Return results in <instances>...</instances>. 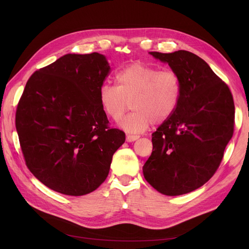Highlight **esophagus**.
<instances>
[{"label": "esophagus", "instance_id": "esophagus-1", "mask_svg": "<svg viewBox=\"0 0 249 249\" xmlns=\"http://www.w3.org/2000/svg\"><path fill=\"white\" fill-rule=\"evenodd\" d=\"M140 136H138V135H131V134H127L126 135V141L127 142H132V141H135L137 140Z\"/></svg>", "mask_w": 249, "mask_h": 249}]
</instances>
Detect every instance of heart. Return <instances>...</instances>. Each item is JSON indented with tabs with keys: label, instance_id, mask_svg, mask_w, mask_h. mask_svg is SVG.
<instances>
[{
	"label": "heart",
	"instance_id": "heart-1",
	"mask_svg": "<svg viewBox=\"0 0 249 249\" xmlns=\"http://www.w3.org/2000/svg\"><path fill=\"white\" fill-rule=\"evenodd\" d=\"M115 84L100 88L102 109L113 122H119L130 109L133 112L124 118L120 125L126 132L145 131L153 124H160L175 113L182 84L172 70L136 62L125 66L115 74Z\"/></svg>",
	"mask_w": 249,
	"mask_h": 249
}]
</instances>
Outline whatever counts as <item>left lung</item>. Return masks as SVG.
<instances>
[{"instance_id":"left-lung-1","label":"left lung","mask_w":249,"mask_h":249,"mask_svg":"<svg viewBox=\"0 0 249 249\" xmlns=\"http://www.w3.org/2000/svg\"><path fill=\"white\" fill-rule=\"evenodd\" d=\"M180 79L175 113L153 133V153L143 166L147 183L176 196L206 184L232 137L235 105L229 86L200 57L188 51L150 52Z\"/></svg>"}]
</instances>
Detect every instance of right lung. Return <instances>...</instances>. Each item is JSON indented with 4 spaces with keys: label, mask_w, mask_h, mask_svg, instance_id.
<instances>
[{
    "label": "right lung",
    "mask_w": 249,
    "mask_h": 249,
    "mask_svg": "<svg viewBox=\"0 0 249 249\" xmlns=\"http://www.w3.org/2000/svg\"><path fill=\"white\" fill-rule=\"evenodd\" d=\"M110 66L99 53L67 54L29 78L16 114L27 167L50 189L81 196L107 178L125 140L99 100Z\"/></svg>",
    "instance_id": "1"
}]
</instances>
